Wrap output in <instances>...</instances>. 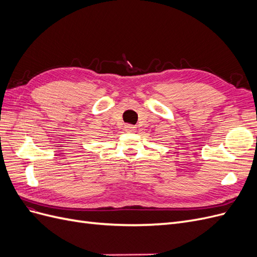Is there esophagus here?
<instances>
[{
    "label": "esophagus",
    "mask_w": 257,
    "mask_h": 257,
    "mask_svg": "<svg viewBox=\"0 0 257 257\" xmlns=\"http://www.w3.org/2000/svg\"><path fill=\"white\" fill-rule=\"evenodd\" d=\"M124 130H125L127 133H133V132L136 131V126L132 125V124H126V125H124Z\"/></svg>",
    "instance_id": "esophagus-1"
}]
</instances>
